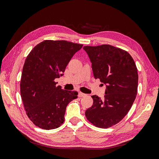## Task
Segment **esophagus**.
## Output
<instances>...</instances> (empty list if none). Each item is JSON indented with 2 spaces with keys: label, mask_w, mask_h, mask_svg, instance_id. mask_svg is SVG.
<instances>
[{
  "label": "esophagus",
  "mask_w": 159,
  "mask_h": 159,
  "mask_svg": "<svg viewBox=\"0 0 159 159\" xmlns=\"http://www.w3.org/2000/svg\"><path fill=\"white\" fill-rule=\"evenodd\" d=\"M78 95H79V97H84V96L86 95V94H85V93H82V92H79Z\"/></svg>",
  "instance_id": "34e87169"
}]
</instances>
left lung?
<instances>
[{"label":"left lung","mask_w":159,"mask_h":159,"mask_svg":"<svg viewBox=\"0 0 159 159\" xmlns=\"http://www.w3.org/2000/svg\"><path fill=\"white\" fill-rule=\"evenodd\" d=\"M92 63L94 78L106 86L104 98L92 95L93 105L88 108L87 120L95 126L108 128L119 123L132 107L137 94L135 62L125 51L110 45L84 46Z\"/></svg>","instance_id":"left-lung-1"}]
</instances>
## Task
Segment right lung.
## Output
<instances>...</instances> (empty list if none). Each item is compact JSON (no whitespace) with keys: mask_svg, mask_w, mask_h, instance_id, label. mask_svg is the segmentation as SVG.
Returning <instances> with one entry per match:
<instances>
[{"mask_svg":"<svg viewBox=\"0 0 159 159\" xmlns=\"http://www.w3.org/2000/svg\"><path fill=\"white\" fill-rule=\"evenodd\" d=\"M83 46L65 40H45L27 56L20 79V96L26 113L43 129L59 127L67 105L78 92L61 89L54 79L63 76L73 55Z\"/></svg>","mask_w":159,"mask_h":159,"instance_id":"add662e5","label":"right lung"}]
</instances>
